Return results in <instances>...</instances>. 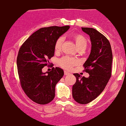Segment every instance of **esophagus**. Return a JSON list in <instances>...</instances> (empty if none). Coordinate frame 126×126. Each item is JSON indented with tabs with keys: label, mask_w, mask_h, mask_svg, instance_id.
<instances>
[{
	"label": "esophagus",
	"mask_w": 126,
	"mask_h": 126,
	"mask_svg": "<svg viewBox=\"0 0 126 126\" xmlns=\"http://www.w3.org/2000/svg\"><path fill=\"white\" fill-rule=\"evenodd\" d=\"M69 72H67V71H64V75H69Z\"/></svg>",
	"instance_id": "esophagus-1"
}]
</instances>
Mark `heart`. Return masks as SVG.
I'll return each instance as SVG.
<instances>
[{"label":"heart","instance_id":"heart-1","mask_svg":"<svg viewBox=\"0 0 126 126\" xmlns=\"http://www.w3.org/2000/svg\"><path fill=\"white\" fill-rule=\"evenodd\" d=\"M71 38L75 42L78 50L80 51L85 50L87 46V41L85 37L79 33H75L71 35ZM63 43V38L61 37L57 39L54 45V50L55 53H58L61 51L62 46ZM60 66L67 71H70L76 65L78 64V61L76 59L68 57H63L58 61Z\"/></svg>","mask_w":126,"mask_h":126}]
</instances>
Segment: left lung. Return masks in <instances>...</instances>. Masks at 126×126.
<instances>
[{
	"instance_id": "left-lung-1",
	"label": "left lung",
	"mask_w": 126,
	"mask_h": 126,
	"mask_svg": "<svg viewBox=\"0 0 126 126\" xmlns=\"http://www.w3.org/2000/svg\"><path fill=\"white\" fill-rule=\"evenodd\" d=\"M88 34L91 42V50L88 59L83 64L84 71L90 76L86 78L78 73L72 86V96L81 104H86L102 93L111 76L113 55L110 44L107 38L93 28L82 27Z\"/></svg>"
}]
</instances>
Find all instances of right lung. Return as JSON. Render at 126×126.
Masks as SVG:
<instances>
[{
  "mask_svg": "<svg viewBox=\"0 0 126 126\" xmlns=\"http://www.w3.org/2000/svg\"><path fill=\"white\" fill-rule=\"evenodd\" d=\"M69 29V26L41 28L28 38L19 50L17 65L21 86L27 96L39 104L53 100L55 85L64 75L59 67H53L45 73L42 69L54 55L56 41Z\"/></svg>",
  "mask_w": 126,
  "mask_h": 126,
  "instance_id": "obj_1",
  "label": "right lung"
}]
</instances>
